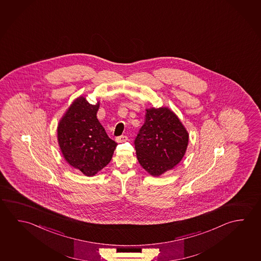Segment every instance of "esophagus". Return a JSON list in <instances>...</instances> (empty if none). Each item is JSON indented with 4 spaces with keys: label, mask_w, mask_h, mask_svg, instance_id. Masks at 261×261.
Listing matches in <instances>:
<instances>
[{
    "label": "esophagus",
    "mask_w": 261,
    "mask_h": 261,
    "mask_svg": "<svg viewBox=\"0 0 261 261\" xmlns=\"http://www.w3.org/2000/svg\"><path fill=\"white\" fill-rule=\"evenodd\" d=\"M127 141H128V137L125 136V135H121V136L116 138V142H118V143L127 142Z\"/></svg>",
    "instance_id": "obj_1"
}]
</instances>
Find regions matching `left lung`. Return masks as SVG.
Listing matches in <instances>:
<instances>
[{"instance_id": "8db88e82", "label": "left lung", "mask_w": 261, "mask_h": 261, "mask_svg": "<svg viewBox=\"0 0 261 261\" xmlns=\"http://www.w3.org/2000/svg\"><path fill=\"white\" fill-rule=\"evenodd\" d=\"M188 141L186 128L168 108L147 109L134 141L138 161L150 175L160 176L181 162Z\"/></svg>"}]
</instances>
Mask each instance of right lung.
<instances>
[{"mask_svg":"<svg viewBox=\"0 0 261 261\" xmlns=\"http://www.w3.org/2000/svg\"><path fill=\"white\" fill-rule=\"evenodd\" d=\"M98 108L99 102L92 105L81 96L58 123V144L64 158L87 176L95 175L108 165L118 145L97 119Z\"/></svg>","mask_w":261,"mask_h":261,"instance_id":"add662e5","label":"right lung"}]
</instances>
